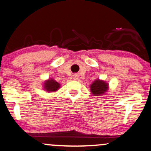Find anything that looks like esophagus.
<instances>
[{"mask_svg": "<svg viewBox=\"0 0 151 151\" xmlns=\"http://www.w3.org/2000/svg\"><path fill=\"white\" fill-rule=\"evenodd\" d=\"M78 77H78V75H77V74H74V75L73 76H72V78H73V79H74V80H77V79H78Z\"/></svg>", "mask_w": 151, "mask_h": 151, "instance_id": "esophagus-1", "label": "esophagus"}]
</instances>
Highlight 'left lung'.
I'll return each instance as SVG.
<instances>
[{
    "mask_svg": "<svg viewBox=\"0 0 151 151\" xmlns=\"http://www.w3.org/2000/svg\"><path fill=\"white\" fill-rule=\"evenodd\" d=\"M108 83L102 80H96L91 85V91L94 96H101L107 91L108 88Z\"/></svg>",
    "mask_w": 151,
    "mask_h": 151,
    "instance_id": "obj_1",
    "label": "left lung"
}]
</instances>
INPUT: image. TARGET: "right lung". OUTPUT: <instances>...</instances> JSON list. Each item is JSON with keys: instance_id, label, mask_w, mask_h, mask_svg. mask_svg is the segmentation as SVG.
<instances>
[{"instance_id": "add662e5", "label": "right lung", "mask_w": 151, "mask_h": 151, "mask_svg": "<svg viewBox=\"0 0 151 151\" xmlns=\"http://www.w3.org/2000/svg\"><path fill=\"white\" fill-rule=\"evenodd\" d=\"M44 88L47 91H55L60 88V84L52 79H50L45 82Z\"/></svg>"}]
</instances>
